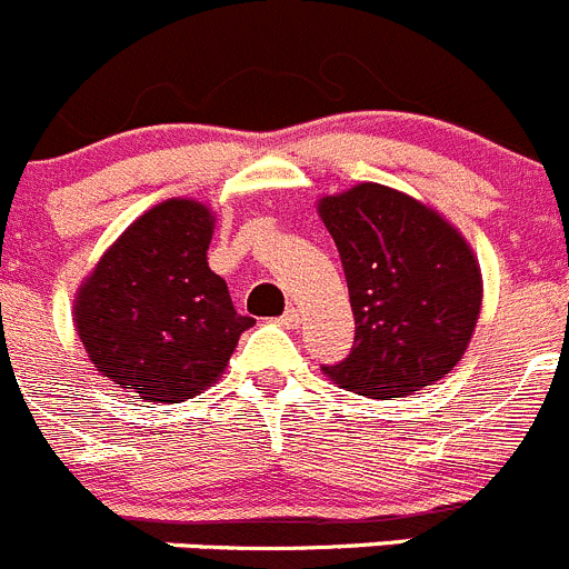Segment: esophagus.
<instances>
[{"mask_svg":"<svg viewBox=\"0 0 569 569\" xmlns=\"http://www.w3.org/2000/svg\"><path fill=\"white\" fill-rule=\"evenodd\" d=\"M278 322L283 328H297V326H300V311H297V309H286L283 317H280Z\"/></svg>","mask_w":569,"mask_h":569,"instance_id":"esophagus-1","label":"esophagus"}]
</instances>
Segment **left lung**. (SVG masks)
I'll list each match as a JSON object with an SVG mask.
<instances>
[{
    "instance_id": "8db88e82",
    "label": "left lung",
    "mask_w": 569,
    "mask_h": 569,
    "mask_svg": "<svg viewBox=\"0 0 569 569\" xmlns=\"http://www.w3.org/2000/svg\"><path fill=\"white\" fill-rule=\"evenodd\" d=\"M342 258L357 337L322 365L333 385L368 398H405L463 357L482 302L480 267L452 224L421 201L365 182L320 201Z\"/></svg>"
}]
</instances>
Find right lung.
<instances>
[{"instance_id":"obj_1","label":"right lung","mask_w":569,"mask_h":569,"mask_svg":"<svg viewBox=\"0 0 569 569\" xmlns=\"http://www.w3.org/2000/svg\"><path fill=\"white\" fill-rule=\"evenodd\" d=\"M210 238L204 204L162 201L111 243L78 291L76 328L92 365L146 401L179 405L210 387L254 322L207 267Z\"/></svg>"}]
</instances>
